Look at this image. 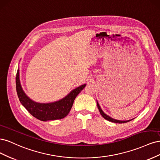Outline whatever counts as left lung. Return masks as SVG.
<instances>
[{"mask_svg": "<svg viewBox=\"0 0 160 160\" xmlns=\"http://www.w3.org/2000/svg\"><path fill=\"white\" fill-rule=\"evenodd\" d=\"M97 104H98V109H99V112H100V113H101V115L103 116V118H104V119H105L106 120H108V121H109V122H113V123H127V122H130V121H132V119H129V120H126V121H122V120H118V119H113V118H111L110 116H109L108 115H107L106 113H105L104 112H103V111L101 109V107H100V105H99V103H98V101H97Z\"/></svg>", "mask_w": 160, "mask_h": 160, "instance_id": "1", "label": "left lung"}]
</instances>
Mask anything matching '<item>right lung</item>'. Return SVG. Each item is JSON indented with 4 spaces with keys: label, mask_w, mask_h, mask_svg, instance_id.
I'll use <instances>...</instances> for the list:
<instances>
[{
    "label": "right lung",
    "mask_w": 160,
    "mask_h": 160,
    "mask_svg": "<svg viewBox=\"0 0 160 160\" xmlns=\"http://www.w3.org/2000/svg\"><path fill=\"white\" fill-rule=\"evenodd\" d=\"M86 84L72 89L65 98L51 103H38L32 100L23 91L19 77V69L16 76V89L19 101L33 117L42 122L61 119L68 115L73 104L74 100Z\"/></svg>",
    "instance_id": "1"
}]
</instances>
